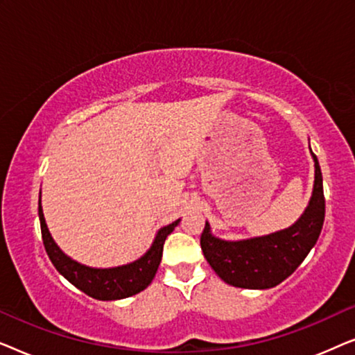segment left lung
<instances>
[{
    "mask_svg": "<svg viewBox=\"0 0 355 355\" xmlns=\"http://www.w3.org/2000/svg\"><path fill=\"white\" fill-rule=\"evenodd\" d=\"M312 153V150H310ZM315 163L313 191L309 205L293 226L266 236L225 241L213 236L210 223L200 236L205 259L225 283L244 289H270L291 276L317 244L324 221L323 178Z\"/></svg>",
    "mask_w": 355,
    "mask_h": 355,
    "instance_id": "left-lung-1",
    "label": "left lung"
}]
</instances>
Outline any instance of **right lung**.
<instances>
[{
    "instance_id": "add662e5",
    "label": "right lung",
    "mask_w": 355,
    "mask_h": 355,
    "mask_svg": "<svg viewBox=\"0 0 355 355\" xmlns=\"http://www.w3.org/2000/svg\"><path fill=\"white\" fill-rule=\"evenodd\" d=\"M38 218H40L43 245L55 268L77 289L98 300L125 299L147 288L157 275L159 261H162L164 241L181 221L176 220L171 225L159 227L150 249L140 259L121 266H113V268H94V266H87L72 260L58 247L43 216L42 198L38 200Z\"/></svg>"
}]
</instances>
